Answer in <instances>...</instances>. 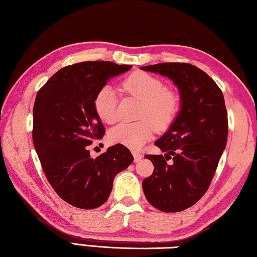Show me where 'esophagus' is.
<instances>
[{"mask_svg":"<svg viewBox=\"0 0 257 257\" xmlns=\"http://www.w3.org/2000/svg\"><path fill=\"white\" fill-rule=\"evenodd\" d=\"M132 153H133V157H134V161H135V162H139L140 160L142 159V154H141V153H139V152H137V151H133Z\"/></svg>","mask_w":257,"mask_h":257,"instance_id":"1","label":"esophagus"}]
</instances>
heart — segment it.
Returning a JSON list of instances; mask_svg holds the SVG:
<instances>
[{
    "instance_id": "b5f03b06",
    "label": "heart",
    "mask_w": 257,
    "mask_h": 257,
    "mask_svg": "<svg viewBox=\"0 0 257 257\" xmlns=\"http://www.w3.org/2000/svg\"><path fill=\"white\" fill-rule=\"evenodd\" d=\"M122 87L125 93L141 100L138 117L142 119L117 124L109 131L108 139L113 144L139 150L152 138L153 123L157 128L164 130L173 122L179 108V99L173 91L164 89L161 80L143 71L130 75ZM94 107L103 122L110 124L117 119V96L112 86L100 87L95 95Z\"/></svg>"
}]
</instances>
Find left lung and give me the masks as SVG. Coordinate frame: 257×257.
Masks as SVG:
<instances>
[{
    "mask_svg": "<svg viewBox=\"0 0 257 257\" xmlns=\"http://www.w3.org/2000/svg\"><path fill=\"white\" fill-rule=\"evenodd\" d=\"M141 69L168 77L180 93L177 117L154 142L166 154L145 156L154 171L142 182L153 207L178 212L205 195L226 148L228 119L224 95L205 71L190 64L164 62Z\"/></svg>",
    "mask_w": 257,
    "mask_h": 257,
    "instance_id": "8db88e82",
    "label": "left lung"
}]
</instances>
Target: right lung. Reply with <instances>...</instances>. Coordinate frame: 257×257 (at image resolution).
I'll list each match as a JSON object with an SVG mask.
<instances>
[{
	"label": "right lung",
	"mask_w": 257,
	"mask_h": 257,
	"mask_svg": "<svg viewBox=\"0 0 257 257\" xmlns=\"http://www.w3.org/2000/svg\"><path fill=\"white\" fill-rule=\"evenodd\" d=\"M132 68L110 61L64 67L39 90L33 106L32 139L48 181L61 199L81 209L107 201L116 174L133 162L127 148L116 144L97 158L89 145L105 133L94 107L100 87Z\"/></svg>",
	"instance_id": "add662e5"
}]
</instances>
